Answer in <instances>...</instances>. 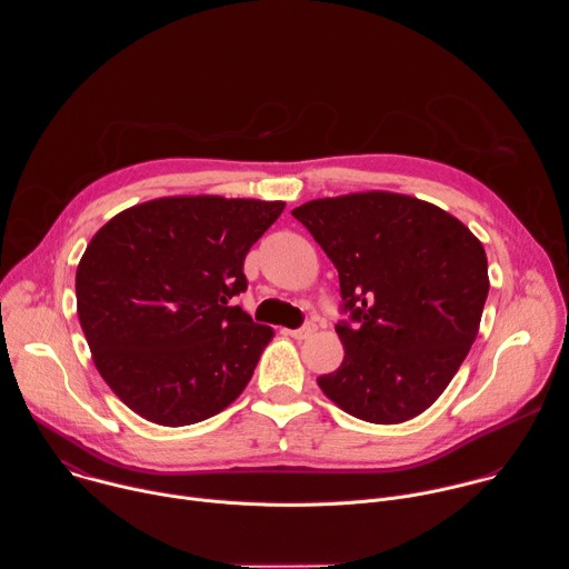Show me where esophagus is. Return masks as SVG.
<instances>
[{"label": "esophagus", "mask_w": 569, "mask_h": 569, "mask_svg": "<svg viewBox=\"0 0 569 569\" xmlns=\"http://www.w3.org/2000/svg\"><path fill=\"white\" fill-rule=\"evenodd\" d=\"M315 331H317L315 323H303L301 329H295V331H286V333H288L290 338H295V340H306V338H310Z\"/></svg>", "instance_id": "obj_1"}]
</instances>
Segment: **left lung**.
Segmentation results:
<instances>
[{
    "instance_id": "left-lung-1",
    "label": "left lung",
    "mask_w": 569,
    "mask_h": 569,
    "mask_svg": "<svg viewBox=\"0 0 569 569\" xmlns=\"http://www.w3.org/2000/svg\"><path fill=\"white\" fill-rule=\"evenodd\" d=\"M292 216L340 274L342 365L317 385L347 415L393 426L426 412L468 356L489 295L477 236L402 193L310 200Z\"/></svg>"
}]
</instances>
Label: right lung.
<instances>
[{
	"mask_svg": "<svg viewBox=\"0 0 569 569\" xmlns=\"http://www.w3.org/2000/svg\"><path fill=\"white\" fill-rule=\"evenodd\" d=\"M286 202L157 198L108 220L76 270L78 319L110 389L141 419L200 423L248 387L274 331L233 297Z\"/></svg>",
	"mask_w": 569,
	"mask_h": 569,
	"instance_id": "right-lung-1",
	"label": "right lung"
}]
</instances>
